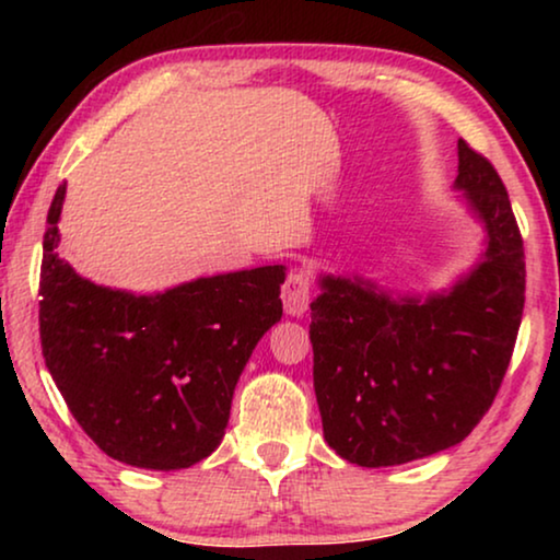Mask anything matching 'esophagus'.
<instances>
[{"label":"esophagus","mask_w":560,"mask_h":560,"mask_svg":"<svg viewBox=\"0 0 560 560\" xmlns=\"http://www.w3.org/2000/svg\"><path fill=\"white\" fill-rule=\"evenodd\" d=\"M282 303L290 316H303L311 303V278L305 270H293L282 285Z\"/></svg>","instance_id":"34e87169"}]
</instances>
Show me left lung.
Listing matches in <instances>:
<instances>
[{"instance_id":"1","label":"left lung","mask_w":560,"mask_h":560,"mask_svg":"<svg viewBox=\"0 0 560 560\" xmlns=\"http://www.w3.org/2000/svg\"><path fill=\"white\" fill-rule=\"evenodd\" d=\"M456 186L487 226L477 270L446 295L393 298L343 278L311 303L324 439L351 464L395 466L469 435L500 393L525 305V249L508 188L458 140Z\"/></svg>"}]
</instances>
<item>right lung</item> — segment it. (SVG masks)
<instances>
[{"instance_id": "right-lung-1", "label": "right lung", "mask_w": 560, "mask_h": 560, "mask_svg": "<svg viewBox=\"0 0 560 560\" xmlns=\"http://www.w3.org/2000/svg\"><path fill=\"white\" fill-rule=\"evenodd\" d=\"M58 186L43 236L40 343L68 410L106 456L188 469L224 439L236 380L282 316L280 265L132 295L58 257Z\"/></svg>"}]
</instances>
